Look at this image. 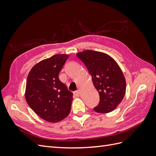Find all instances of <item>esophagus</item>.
Returning a JSON list of instances; mask_svg holds the SVG:
<instances>
[{
	"label": "esophagus",
	"mask_w": 156,
	"mask_h": 156,
	"mask_svg": "<svg viewBox=\"0 0 156 156\" xmlns=\"http://www.w3.org/2000/svg\"><path fill=\"white\" fill-rule=\"evenodd\" d=\"M73 94H74V96L78 97L80 96V92H79V90L75 91V92H73Z\"/></svg>",
	"instance_id": "1"
}]
</instances>
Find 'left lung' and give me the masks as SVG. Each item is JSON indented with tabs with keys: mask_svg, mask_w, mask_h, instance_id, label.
Wrapping results in <instances>:
<instances>
[{
	"mask_svg": "<svg viewBox=\"0 0 156 156\" xmlns=\"http://www.w3.org/2000/svg\"><path fill=\"white\" fill-rule=\"evenodd\" d=\"M76 55L85 64L100 94V103L94 110L99 113L114 111L123 100L126 90L125 77L119 64L109 55L99 51L86 50Z\"/></svg>",
	"mask_w": 156,
	"mask_h": 156,
	"instance_id": "obj_1",
	"label": "left lung"
}]
</instances>
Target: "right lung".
<instances>
[{"instance_id": "add662e5", "label": "right lung", "mask_w": 156, "mask_h": 156, "mask_svg": "<svg viewBox=\"0 0 156 156\" xmlns=\"http://www.w3.org/2000/svg\"><path fill=\"white\" fill-rule=\"evenodd\" d=\"M68 55H55L32 67L28 75L25 98L28 105L42 119L60 122L69 114L73 93L60 81L58 74Z\"/></svg>"}]
</instances>
